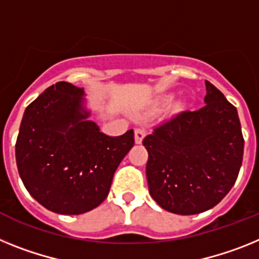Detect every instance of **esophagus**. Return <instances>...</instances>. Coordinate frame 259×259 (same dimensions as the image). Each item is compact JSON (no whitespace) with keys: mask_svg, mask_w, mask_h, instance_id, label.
Returning <instances> with one entry per match:
<instances>
[{"mask_svg":"<svg viewBox=\"0 0 259 259\" xmlns=\"http://www.w3.org/2000/svg\"><path fill=\"white\" fill-rule=\"evenodd\" d=\"M145 136H146V130L145 129H142V127H138V129H136V132H134V137H136L137 145H141V143H142Z\"/></svg>","mask_w":259,"mask_h":259,"instance_id":"esophagus-1","label":"esophagus"}]
</instances>
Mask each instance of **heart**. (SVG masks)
Segmentation results:
<instances>
[{
  "label": "heart",
  "mask_w": 259,
  "mask_h": 259,
  "mask_svg": "<svg viewBox=\"0 0 259 259\" xmlns=\"http://www.w3.org/2000/svg\"><path fill=\"white\" fill-rule=\"evenodd\" d=\"M170 102V98H163L160 100V105H167Z\"/></svg>",
  "instance_id": "obj_1"
}]
</instances>
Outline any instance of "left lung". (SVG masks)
I'll return each mask as SVG.
<instances>
[{
  "label": "left lung",
  "mask_w": 259,
  "mask_h": 259,
  "mask_svg": "<svg viewBox=\"0 0 259 259\" xmlns=\"http://www.w3.org/2000/svg\"><path fill=\"white\" fill-rule=\"evenodd\" d=\"M204 104L177 114L143 139L150 195L179 215L217 206L241 168L244 138L237 109L208 80Z\"/></svg>",
  "instance_id": "left-lung-1"
}]
</instances>
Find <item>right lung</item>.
I'll return each instance as SVG.
<instances>
[{"label": "right lung", "mask_w": 259, "mask_h": 259, "mask_svg": "<svg viewBox=\"0 0 259 259\" xmlns=\"http://www.w3.org/2000/svg\"><path fill=\"white\" fill-rule=\"evenodd\" d=\"M84 90L58 82L24 111L15 145L18 172L41 206L79 215L107 198L134 132L109 137L90 120Z\"/></svg>", "instance_id": "add662e5"}]
</instances>
